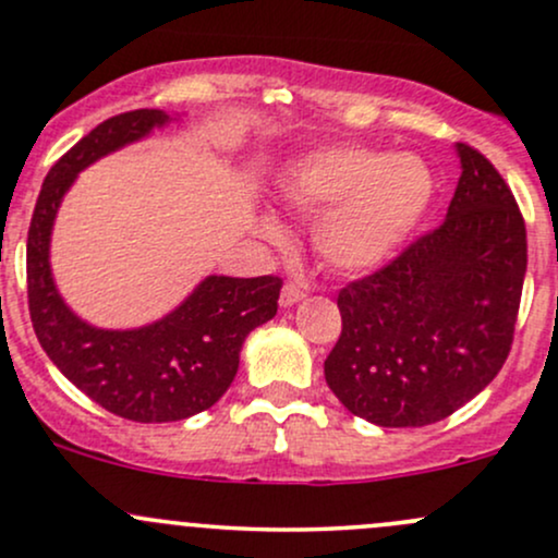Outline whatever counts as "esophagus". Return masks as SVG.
<instances>
[{"instance_id":"esophagus-1","label":"esophagus","mask_w":558,"mask_h":558,"mask_svg":"<svg viewBox=\"0 0 558 558\" xmlns=\"http://www.w3.org/2000/svg\"><path fill=\"white\" fill-rule=\"evenodd\" d=\"M299 299H304V289L296 283H286L283 291H280V307H291Z\"/></svg>"}]
</instances>
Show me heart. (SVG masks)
Returning a JSON list of instances; mask_svg holds the SVG:
<instances>
[{"mask_svg": "<svg viewBox=\"0 0 558 558\" xmlns=\"http://www.w3.org/2000/svg\"><path fill=\"white\" fill-rule=\"evenodd\" d=\"M432 195L434 177L421 158L363 145L312 153L283 180L293 209L320 217L315 241L323 259L347 272L384 265L421 222ZM262 232L278 238L280 228L265 219Z\"/></svg>", "mask_w": 558, "mask_h": 558, "instance_id": "1", "label": "heart"}]
</instances>
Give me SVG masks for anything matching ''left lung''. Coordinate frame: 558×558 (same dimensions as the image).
<instances>
[{"label":"left lung","mask_w":558,"mask_h":558,"mask_svg":"<svg viewBox=\"0 0 558 558\" xmlns=\"http://www.w3.org/2000/svg\"><path fill=\"white\" fill-rule=\"evenodd\" d=\"M461 180L439 228L339 291L326 381L378 426L448 418L498 376L513 344L527 230L500 171L458 143Z\"/></svg>","instance_id":"8db88e82"}]
</instances>
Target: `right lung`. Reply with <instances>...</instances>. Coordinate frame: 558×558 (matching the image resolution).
Segmentation results:
<instances>
[{"label":"right lung","mask_w":558,"mask_h":558,"mask_svg":"<svg viewBox=\"0 0 558 558\" xmlns=\"http://www.w3.org/2000/svg\"><path fill=\"white\" fill-rule=\"evenodd\" d=\"M167 121L156 108L126 110L60 156L36 198L26 246L28 312L47 357L92 402L137 424L182 421L211 408L235 378L246 336L278 312L283 286L278 275H211L171 315L137 330L92 328L65 307L50 272L60 198L84 167Z\"/></svg>","instance_id":"1"}]
</instances>
